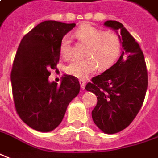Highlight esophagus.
Instances as JSON below:
<instances>
[{
	"instance_id": "esophagus-1",
	"label": "esophagus",
	"mask_w": 158,
	"mask_h": 158,
	"mask_svg": "<svg viewBox=\"0 0 158 158\" xmlns=\"http://www.w3.org/2000/svg\"><path fill=\"white\" fill-rule=\"evenodd\" d=\"M79 84H80V86H81L82 89H85V88L86 82H85V80H83V79H80V80H79Z\"/></svg>"
}]
</instances>
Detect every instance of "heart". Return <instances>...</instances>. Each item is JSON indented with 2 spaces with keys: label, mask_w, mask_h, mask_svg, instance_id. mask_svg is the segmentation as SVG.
Instances as JSON below:
<instances>
[{
  "label": "heart",
  "mask_w": 158,
  "mask_h": 158,
  "mask_svg": "<svg viewBox=\"0 0 158 158\" xmlns=\"http://www.w3.org/2000/svg\"><path fill=\"white\" fill-rule=\"evenodd\" d=\"M75 38L87 45L83 60H73L66 66V73L78 79H85L97 70L106 69L112 65L118 56L121 42L118 36L113 32H102V30L84 24L74 32ZM60 52L64 60L72 57L71 40L65 35L60 41Z\"/></svg>",
  "instance_id": "b5f03b06"
}]
</instances>
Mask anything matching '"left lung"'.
Here are the masks:
<instances>
[{
	"instance_id": "left-lung-1",
	"label": "left lung",
	"mask_w": 158,
	"mask_h": 158,
	"mask_svg": "<svg viewBox=\"0 0 158 158\" xmlns=\"http://www.w3.org/2000/svg\"><path fill=\"white\" fill-rule=\"evenodd\" d=\"M104 25L119 32L123 51L118 60L93 77L85 90L98 98L92 111L93 122L103 132L114 134L129 126L138 115L146 94L148 75L143 51L123 24L107 20Z\"/></svg>"
}]
</instances>
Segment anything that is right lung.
Returning a JSON list of instances; mask_svg holds the SVG:
<instances>
[{"label": "right lung", "mask_w": 158, "mask_h": 158, "mask_svg": "<svg viewBox=\"0 0 158 158\" xmlns=\"http://www.w3.org/2000/svg\"><path fill=\"white\" fill-rule=\"evenodd\" d=\"M55 20L40 23L20 41L11 71L17 114L29 127L48 132L59 126L66 108L79 93V79L64 75L60 85L50 83V69L60 60L62 38L75 27Z\"/></svg>", "instance_id": "right-lung-1"}]
</instances>
